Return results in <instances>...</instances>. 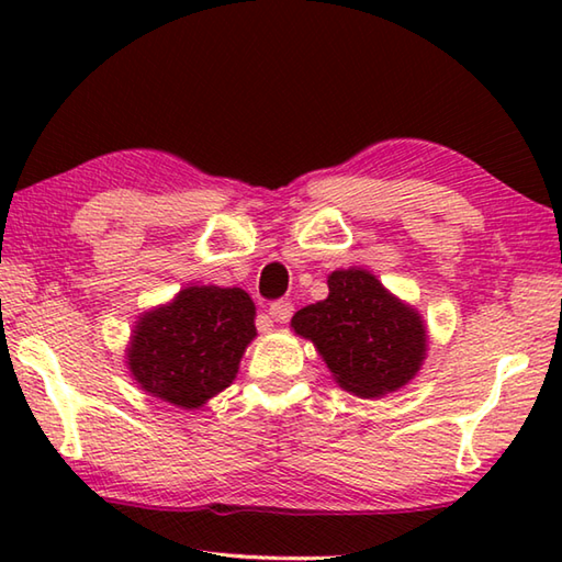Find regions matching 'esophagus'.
I'll use <instances>...</instances> for the list:
<instances>
[{
	"label": "esophagus",
	"mask_w": 562,
	"mask_h": 562,
	"mask_svg": "<svg viewBox=\"0 0 562 562\" xmlns=\"http://www.w3.org/2000/svg\"><path fill=\"white\" fill-rule=\"evenodd\" d=\"M294 314V306L292 302H274L270 304V318L278 321V324H288Z\"/></svg>",
	"instance_id": "1"
}]
</instances>
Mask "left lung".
I'll list each match as a JSON object with an SVG mask.
<instances>
[{
    "label": "left lung",
    "mask_w": 562,
    "mask_h": 562,
    "mask_svg": "<svg viewBox=\"0 0 562 562\" xmlns=\"http://www.w3.org/2000/svg\"><path fill=\"white\" fill-rule=\"evenodd\" d=\"M290 326L314 342L336 384L360 398L403 389L427 357L423 316L364 268L333 270L326 300L300 308Z\"/></svg>",
    "instance_id": "left-lung-1"
}]
</instances>
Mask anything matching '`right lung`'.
<instances>
[{"label": "right lung", "mask_w": 562, "mask_h": 562, "mask_svg": "<svg viewBox=\"0 0 562 562\" xmlns=\"http://www.w3.org/2000/svg\"><path fill=\"white\" fill-rule=\"evenodd\" d=\"M256 336V304L248 292L193 284L137 316L125 360L147 396L198 411L232 386Z\"/></svg>", "instance_id": "1"}]
</instances>
